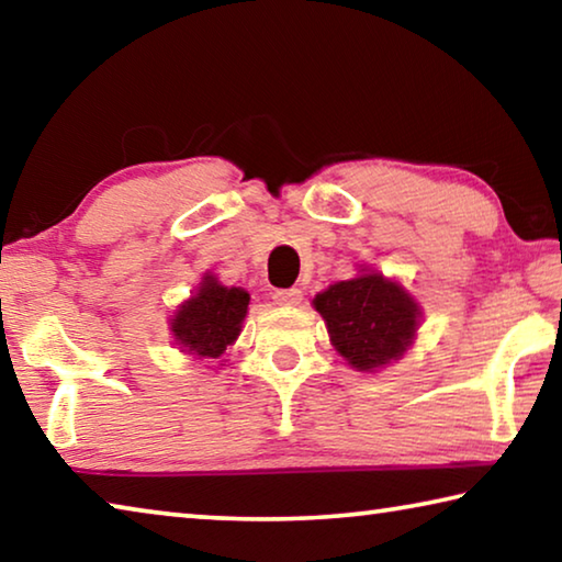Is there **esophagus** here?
<instances>
[{
	"label": "esophagus",
	"mask_w": 562,
	"mask_h": 562,
	"mask_svg": "<svg viewBox=\"0 0 562 562\" xmlns=\"http://www.w3.org/2000/svg\"><path fill=\"white\" fill-rule=\"evenodd\" d=\"M272 300H274V304H282V307H294V304L302 302V292L297 288L274 290L272 292Z\"/></svg>",
	"instance_id": "obj_1"
}]
</instances>
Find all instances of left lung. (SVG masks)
Masks as SVG:
<instances>
[{"instance_id":"8db88e82","label":"left lung","mask_w":562,"mask_h":562,"mask_svg":"<svg viewBox=\"0 0 562 562\" xmlns=\"http://www.w3.org/2000/svg\"><path fill=\"white\" fill-rule=\"evenodd\" d=\"M335 349L359 372L384 367L412 345L418 307L396 282L382 274L331 284L315 297Z\"/></svg>"}]
</instances>
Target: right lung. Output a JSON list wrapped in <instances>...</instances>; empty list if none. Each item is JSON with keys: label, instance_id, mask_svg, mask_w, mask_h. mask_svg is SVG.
<instances>
[{"label": "right lung", "instance_id": "obj_1", "mask_svg": "<svg viewBox=\"0 0 562 562\" xmlns=\"http://www.w3.org/2000/svg\"><path fill=\"white\" fill-rule=\"evenodd\" d=\"M250 294L240 288H223L215 278H203L201 290L178 310L170 329L186 351L203 359H221L227 345L240 335Z\"/></svg>", "mask_w": 562, "mask_h": 562}]
</instances>
